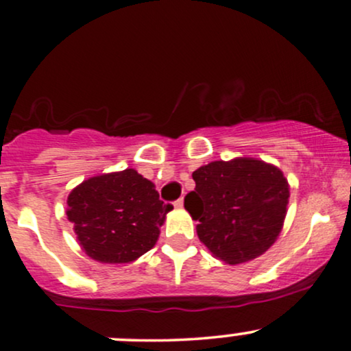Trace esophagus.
<instances>
[{
	"label": "esophagus",
	"mask_w": 351,
	"mask_h": 351,
	"mask_svg": "<svg viewBox=\"0 0 351 351\" xmlns=\"http://www.w3.org/2000/svg\"><path fill=\"white\" fill-rule=\"evenodd\" d=\"M183 197H180V199H176L175 202H173V206H175V208H183Z\"/></svg>",
	"instance_id": "esophagus-1"
}]
</instances>
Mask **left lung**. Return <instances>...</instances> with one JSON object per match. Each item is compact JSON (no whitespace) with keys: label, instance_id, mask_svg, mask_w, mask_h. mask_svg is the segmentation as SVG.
<instances>
[{"label":"left lung","instance_id":"left-lung-1","mask_svg":"<svg viewBox=\"0 0 351 351\" xmlns=\"http://www.w3.org/2000/svg\"><path fill=\"white\" fill-rule=\"evenodd\" d=\"M184 208L197 221V237L227 265L265 253L280 235L289 186L273 165L253 158L210 162L193 173Z\"/></svg>","mask_w":351,"mask_h":351}]
</instances>
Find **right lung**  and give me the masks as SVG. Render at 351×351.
<instances>
[{
	"label": "right lung",
	"instance_id": "1",
	"mask_svg": "<svg viewBox=\"0 0 351 351\" xmlns=\"http://www.w3.org/2000/svg\"><path fill=\"white\" fill-rule=\"evenodd\" d=\"M66 204L80 245L101 263H129L149 252L173 209L132 168L83 181Z\"/></svg>",
	"mask_w": 351,
	"mask_h": 351
}]
</instances>
